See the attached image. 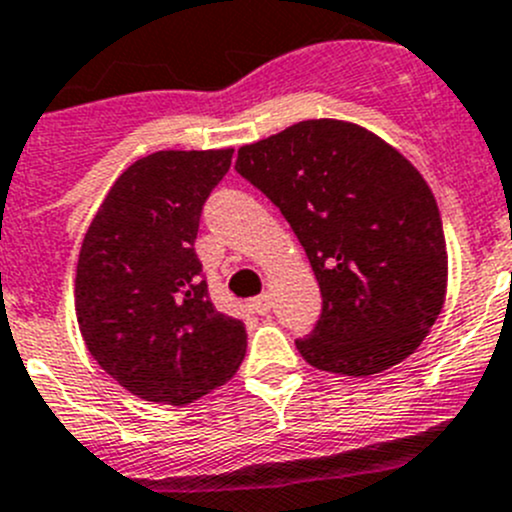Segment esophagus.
Here are the masks:
<instances>
[{
    "label": "esophagus",
    "instance_id": "1",
    "mask_svg": "<svg viewBox=\"0 0 512 512\" xmlns=\"http://www.w3.org/2000/svg\"><path fill=\"white\" fill-rule=\"evenodd\" d=\"M271 306H274V301H271V294H261V296H256V299L251 301V309L256 311V314H261V316L269 314Z\"/></svg>",
    "mask_w": 512,
    "mask_h": 512
}]
</instances>
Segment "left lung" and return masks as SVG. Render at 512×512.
<instances>
[{
    "label": "left lung",
    "instance_id": "8db88e82",
    "mask_svg": "<svg viewBox=\"0 0 512 512\" xmlns=\"http://www.w3.org/2000/svg\"><path fill=\"white\" fill-rule=\"evenodd\" d=\"M236 170L284 213L319 281L301 357L347 377L410 357L447 289L442 218L415 165L359 125L304 120L243 145Z\"/></svg>",
    "mask_w": 512,
    "mask_h": 512
}]
</instances>
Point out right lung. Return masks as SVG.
I'll list each match as a JSON object with an SVG mask.
<instances>
[{"mask_svg":"<svg viewBox=\"0 0 512 512\" xmlns=\"http://www.w3.org/2000/svg\"><path fill=\"white\" fill-rule=\"evenodd\" d=\"M233 150H160L115 180L80 248L75 309L92 359L128 392L188 405L233 377L246 326L208 296L196 236Z\"/></svg>","mask_w":512,"mask_h":512,"instance_id":"1","label":"right lung"}]
</instances>
